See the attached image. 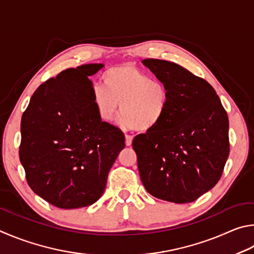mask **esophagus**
Masks as SVG:
<instances>
[{"label": "esophagus", "instance_id": "esophagus-1", "mask_svg": "<svg viewBox=\"0 0 254 254\" xmlns=\"http://www.w3.org/2000/svg\"><path fill=\"white\" fill-rule=\"evenodd\" d=\"M125 143H126V146H130L132 143V136L130 135L125 136Z\"/></svg>", "mask_w": 254, "mask_h": 254}]
</instances>
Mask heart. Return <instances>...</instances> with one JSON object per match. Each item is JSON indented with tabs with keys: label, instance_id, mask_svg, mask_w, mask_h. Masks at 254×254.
Here are the masks:
<instances>
[{
	"label": "heart",
	"instance_id": "heart-1",
	"mask_svg": "<svg viewBox=\"0 0 254 254\" xmlns=\"http://www.w3.org/2000/svg\"><path fill=\"white\" fill-rule=\"evenodd\" d=\"M105 88L95 87L92 101L99 118L114 122L122 110L119 123L128 129L147 132L157 128L167 113L170 93L165 83L152 79L132 64H122L102 75Z\"/></svg>",
	"mask_w": 254,
	"mask_h": 254
}]
</instances>
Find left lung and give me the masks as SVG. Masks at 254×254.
Returning a JSON list of instances; mask_svg holds the SVG:
<instances>
[{
  "label": "left lung",
  "instance_id": "left-lung-1",
  "mask_svg": "<svg viewBox=\"0 0 254 254\" xmlns=\"http://www.w3.org/2000/svg\"><path fill=\"white\" fill-rule=\"evenodd\" d=\"M167 87V113L132 148L141 183L153 196L190 203L220 181L230 153L229 118L210 83L174 62L145 59Z\"/></svg>",
  "mask_w": 254,
  "mask_h": 254
}]
</instances>
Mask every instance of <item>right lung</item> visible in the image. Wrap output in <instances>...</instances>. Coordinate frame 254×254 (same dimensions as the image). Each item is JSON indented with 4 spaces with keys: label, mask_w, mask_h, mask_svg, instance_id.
I'll use <instances>...</instances> for the list:
<instances>
[{
    "label": "right lung",
    "mask_w": 254,
    "mask_h": 254,
    "mask_svg": "<svg viewBox=\"0 0 254 254\" xmlns=\"http://www.w3.org/2000/svg\"><path fill=\"white\" fill-rule=\"evenodd\" d=\"M104 64L61 71L31 97L21 119L20 161L33 192L65 210L91 205L104 193L124 132L102 122L88 77Z\"/></svg>",
    "instance_id": "obj_1"
}]
</instances>
